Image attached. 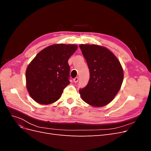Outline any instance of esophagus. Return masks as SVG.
<instances>
[{
  "label": "esophagus",
  "mask_w": 151,
  "mask_h": 151,
  "mask_svg": "<svg viewBox=\"0 0 151 151\" xmlns=\"http://www.w3.org/2000/svg\"><path fill=\"white\" fill-rule=\"evenodd\" d=\"M78 81H79V77H76V78L74 79V83H77V82H78Z\"/></svg>",
  "instance_id": "esophagus-1"
}]
</instances>
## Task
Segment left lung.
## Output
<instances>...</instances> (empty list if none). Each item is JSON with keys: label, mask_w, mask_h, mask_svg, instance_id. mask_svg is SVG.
<instances>
[{"label": "left lung", "mask_w": 151, "mask_h": 151, "mask_svg": "<svg viewBox=\"0 0 151 151\" xmlns=\"http://www.w3.org/2000/svg\"><path fill=\"white\" fill-rule=\"evenodd\" d=\"M90 72L88 84L79 90L82 99L94 107L110 103L123 80L120 62L110 50L97 45H79Z\"/></svg>", "instance_id": "obj_1"}]
</instances>
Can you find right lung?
<instances>
[{
  "instance_id": "1",
  "label": "right lung",
  "mask_w": 151,
  "mask_h": 151,
  "mask_svg": "<svg viewBox=\"0 0 151 151\" xmlns=\"http://www.w3.org/2000/svg\"><path fill=\"white\" fill-rule=\"evenodd\" d=\"M77 48L76 45L55 44L40 51L26 71V87L36 102L49 104L61 97L70 84L68 60Z\"/></svg>"
}]
</instances>
